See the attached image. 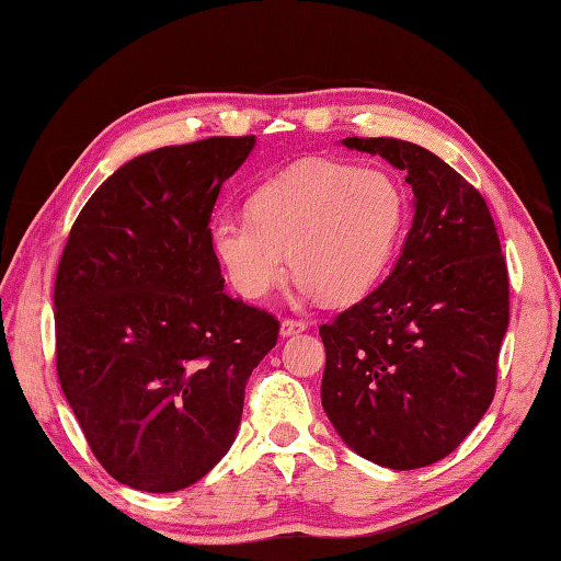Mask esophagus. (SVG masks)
<instances>
[{
  "label": "esophagus",
  "instance_id": "34e87169",
  "mask_svg": "<svg viewBox=\"0 0 561 561\" xmlns=\"http://www.w3.org/2000/svg\"><path fill=\"white\" fill-rule=\"evenodd\" d=\"M301 331H307V324H304V321H299V319H282V324H279V334L282 336H297V334H301Z\"/></svg>",
  "mask_w": 561,
  "mask_h": 561
}]
</instances>
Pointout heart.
Returning a JSON list of instances; mask_svg holds the SVG:
<instances>
[{
  "label": "heart",
  "instance_id": "b5f03b06",
  "mask_svg": "<svg viewBox=\"0 0 561 561\" xmlns=\"http://www.w3.org/2000/svg\"><path fill=\"white\" fill-rule=\"evenodd\" d=\"M408 222V195L381 168L307 160L264 183L250 215H220L213 247L234 289L270 294L287 272L304 291L354 301L391 267Z\"/></svg>",
  "mask_w": 561,
  "mask_h": 561
}]
</instances>
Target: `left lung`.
<instances>
[{
	"mask_svg": "<svg viewBox=\"0 0 561 561\" xmlns=\"http://www.w3.org/2000/svg\"><path fill=\"white\" fill-rule=\"evenodd\" d=\"M413 187V225L381 287L319 327L321 405L360 458L391 470L443 460L492 403L510 321L497 227L460 173L398 138H344Z\"/></svg>",
	"mask_w": 561,
	"mask_h": 561,
	"instance_id": "left-lung-1",
	"label": "left lung"
}]
</instances>
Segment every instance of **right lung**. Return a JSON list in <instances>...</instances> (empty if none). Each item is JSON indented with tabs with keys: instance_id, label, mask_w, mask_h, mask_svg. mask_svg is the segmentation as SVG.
<instances>
[{
	"instance_id": "right-lung-1",
	"label": "right lung",
	"mask_w": 561,
	"mask_h": 561,
	"mask_svg": "<svg viewBox=\"0 0 561 561\" xmlns=\"http://www.w3.org/2000/svg\"><path fill=\"white\" fill-rule=\"evenodd\" d=\"M254 136L150 150L76 217L54 284L56 371L96 460L146 492L205 478L279 321L225 291L210 217Z\"/></svg>"
}]
</instances>
